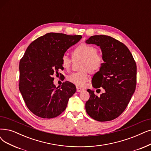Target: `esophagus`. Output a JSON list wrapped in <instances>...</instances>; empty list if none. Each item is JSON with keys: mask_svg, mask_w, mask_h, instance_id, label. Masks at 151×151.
I'll use <instances>...</instances> for the list:
<instances>
[{"mask_svg": "<svg viewBox=\"0 0 151 151\" xmlns=\"http://www.w3.org/2000/svg\"><path fill=\"white\" fill-rule=\"evenodd\" d=\"M84 89L82 88H81V87H77V92H82L83 91Z\"/></svg>", "mask_w": 151, "mask_h": 151, "instance_id": "obj_1", "label": "esophagus"}]
</instances>
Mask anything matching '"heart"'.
Instances as JSON below:
<instances>
[{"label": "heart", "instance_id": "heart-1", "mask_svg": "<svg viewBox=\"0 0 151 151\" xmlns=\"http://www.w3.org/2000/svg\"><path fill=\"white\" fill-rule=\"evenodd\" d=\"M72 55L74 60L82 59L81 68L82 70L70 74L68 77V80L78 87H83L89 77L88 70L90 72L99 70L104 64V57L98 53L96 47L85 43L77 46L72 51ZM72 62L73 60L66 54L62 56L61 64L65 69L70 68Z\"/></svg>", "mask_w": 151, "mask_h": 151}]
</instances>
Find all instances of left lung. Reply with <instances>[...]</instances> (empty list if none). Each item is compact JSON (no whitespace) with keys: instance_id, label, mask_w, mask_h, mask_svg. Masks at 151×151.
Wrapping results in <instances>:
<instances>
[{"instance_id":"left-lung-1","label":"left lung","mask_w":151,"mask_h":151,"mask_svg":"<svg viewBox=\"0 0 151 151\" xmlns=\"http://www.w3.org/2000/svg\"><path fill=\"white\" fill-rule=\"evenodd\" d=\"M86 43L95 44L101 50L104 63L92 82L95 88L103 87L104 93L98 96L88 89L90 98L86 110L96 121H111L124 111L135 91L136 62L127 46L110 36H92Z\"/></svg>"}]
</instances>
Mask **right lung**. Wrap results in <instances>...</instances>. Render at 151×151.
Here are the masks:
<instances>
[{"instance_id": "add662e5", "label": "right lung", "mask_w": 151, "mask_h": 151, "mask_svg": "<svg viewBox=\"0 0 151 151\" xmlns=\"http://www.w3.org/2000/svg\"><path fill=\"white\" fill-rule=\"evenodd\" d=\"M81 38V35L50 33L27 47L20 61L19 89L27 106L35 115L52 118L65 110L76 87L69 82L56 87L52 76L64 69L62 56Z\"/></svg>"}]
</instances>
